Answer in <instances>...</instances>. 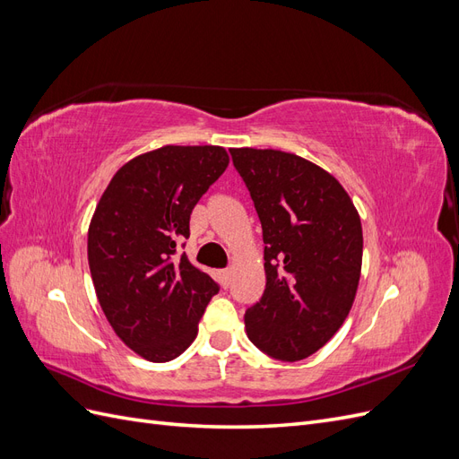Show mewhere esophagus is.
Returning <instances> with one entry per match:
<instances>
[{
    "label": "esophagus",
    "instance_id": "1",
    "mask_svg": "<svg viewBox=\"0 0 459 459\" xmlns=\"http://www.w3.org/2000/svg\"><path fill=\"white\" fill-rule=\"evenodd\" d=\"M220 280H221V283H224V287H228L230 281H231V270H221L220 272Z\"/></svg>",
    "mask_w": 459,
    "mask_h": 459
}]
</instances>
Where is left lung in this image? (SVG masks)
<instances>
[{"mask_svg":"<svg viewBox=\"0 0 459 459\" xmlns=\"http://www.w3.org/2000/svg\"><path fill=\"white\" fill-rule=\"evenodd\" d=\"M262 224L266 289L245 312L247 335L281 362L308 358L349 316L362 270V224L342 186L273 149H230Z\"/></svg>","mask_w":459,"mask_h":459,"instance_id":"obj_1","label":"left lung"}]
</instances>
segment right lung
<instances>
[{
	"mask_svg": "<svg viewBox=\"0 0 459 459\" xmlns=\"http://www.w3.org/2000/svg\"><path fill=\"white\" fill-rule=\"evenodd\" d=\"M228 162L216 145L160 147L124 164L95 208L88 260L97 299L117 335L149 362L187 349L220 290L176 251L189 238L193 208Z\"/></svg>",
	"mask_w": 459,
	"mask_h": 459,
	"instance_id": "add662e5",
	"label": "right lung"
}]
</instances>
